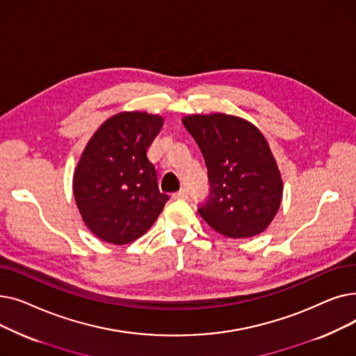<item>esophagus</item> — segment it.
<instances>
[{"mask_svg": "<svg viewBox=\"0 0 356 356\" xmlns=\"http://www.w3.org/2000/svg\"><path fill=\"white\" fill-rule=\"evenodd\" d=\"M173 199H176V200H188L189 199V191L188 189H181V191L173 193Z\"/></svg>", "mask_w": 356, "mask_h": 356, "instance_id": "1", "label": "esophagus"}]
</instances>
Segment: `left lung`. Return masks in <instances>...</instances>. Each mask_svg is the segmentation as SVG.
Instances as JSON below:
<instances>
[{
  "instance_id": "1",
  "label": "left lung",
  "mask_w": 356,
  "mask_h": 356,
  "mask_svg": "<svg viewBox=\"0 0 356 356\" xmlns=\"http://www.w3.org/2000/svg\"><path fill=\"white\" fill-rule=\"evenodd\" d=\"M186 129L208 167L209 197L199 213L216 232L250 238L274 219L283 181L267 140L251 122L225 114L189 115Z\"/></svg>"
}]
</instances>
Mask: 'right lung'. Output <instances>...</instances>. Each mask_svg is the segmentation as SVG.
I'll use <instances>...</instances> for the list:
<instances>
[{
	"label": "right lung",
	"instance_id": "right-lung-1",
	"mask_svg": "<svg viewBox=\"0 0 356 356\" xmlns=\"http://www.w3.org/2000/svg\"><path fill=\"white\" fill-rule=\"evenodd\" d=\"M163 118L121 112L89 140L73 176V195L86 227L105 242L128 244L152 228L168 195L161 193L147 149Z\"/></svg>",
	"mask_w": 356,
	"mask_h": 356
}]
</instances>
